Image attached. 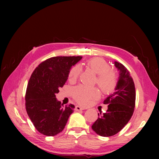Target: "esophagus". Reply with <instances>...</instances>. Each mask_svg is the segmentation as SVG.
I'll use <instances>...</instances> for the list:
<instances>
[{
  "mask_svg": "<svg viewBox=\"0 0 159 159\" xmlns=\"http://www.w3.org/2000/svg\"><path fill=\"white\" fill-rule=\"evenodd\" d=\"M84 109H85L83 107H81L80 106H78V105H77V106H75V110L77 111H81V110H84Z\"/></svg>",
  "mask_w": 159,
  "mask_h": 159,
  "instance_id": "obj_1",
  "label": "esophagus"
}]
</instances>
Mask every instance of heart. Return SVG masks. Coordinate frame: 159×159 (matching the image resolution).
Instances as JSON below:
<instances>
[{"label": "heart", "mask_w": 159, "mask_h": 159, "mask_svg": "<svg viewBox=\"0 0 159 159\" xmlns=\"http://www.w3.org/2000/svg\"><path fill=\"white\" fill-rule=\"evenodd\" d=\"M86 67L97 74L95 83L104 93H109L115 89L117 84V75L111 69L110 65L102 57H93L86 61ZM81 74V68L78 65L72 67L68 73L70 81H75ZM73 98L78 103L85 105L91 99L98 98L99 93L95 88H88L80 85L72 91Z\"/></svg>", "instance_id": "obj_1"}]
</instances>
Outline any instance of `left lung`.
Listing matches in <instances>:
<instances>
[{
  "label": "left lung",
  "mask_w": 159,
  "mask_h": 159,
  "mask_svg": "<svg viewBox=\"0 0 159 159\" xmlns=\"http://www.w3.org/2000/svg\"><path fill=\"white\" fill-rule=\"evenodd\" d=\"M115 66L120 71L115 91L104 100L103 104L108 105L106 112L91 126L102 137L113 136L121 131L131 119L135 107L136 92L132 77L122 64L115 61Z\"/></svg>",
  "instance_id": "obj_1"
}]
</instances>
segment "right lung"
<instances>
[{
	"mask_svg": "<svg viewBox=\"0 0 159 159\" xmlns=\"http://www.w3.org/2000/svg\"><path fill=\"white\" fill-rule=\"evenodd\" d=\"M81 56H56L42 61L34 70L25 95L26 110L38 132L54 136L63 131L74 105L64 107L56 98L68 80L71 66Z\"/></svg>",
	"mask_w": 159,
	"mask_h": 159,
	"instance_id": "1",
	"label": "right lung"
}]
</instances>
